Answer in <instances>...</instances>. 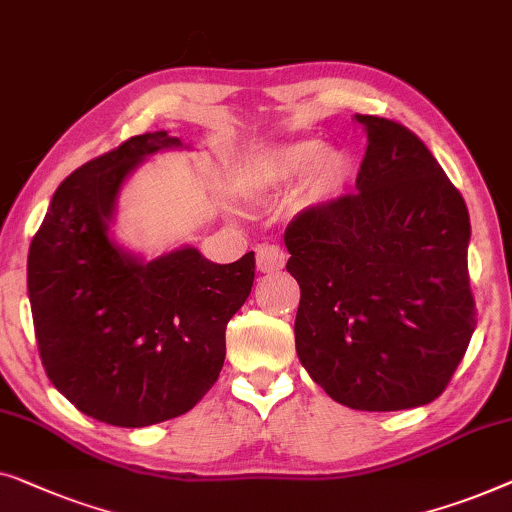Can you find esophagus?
<instances>
[{"instance_id":"34e87169","label":"esophagus","mask_w":512,"mask_h":512,"mask_svg":"<svg viewBox=\"0 0 512 512\" xmlns=\"http://www.w3.org/2000/svg\"><path fill=\"white\" fill-rule=\"evenodd\" d=\"M285 253L278 246H259L257 248V271L276 273L285 266Z\"/></svg>"}]
</instances>
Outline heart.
Listing matches in <instances>:
<instances>
[{
  "label": "heart",
  "instance_id": "obj_1",
  "mask_svg": "<svg viewBox=\"0 0 512 512\" xmlns=\"http://www.w3.org/2000/svg\"><path fill=\"white\" fill-rule=\"evenodd\" d=\"M241 181L253 197H278L299 183V206L322 208L350 187L352 162L343 150L327 148L320 139H294L255 150Z\"/></svg>",
  "mask_w": 512,
  "mask_h": 512
}]
</instances>
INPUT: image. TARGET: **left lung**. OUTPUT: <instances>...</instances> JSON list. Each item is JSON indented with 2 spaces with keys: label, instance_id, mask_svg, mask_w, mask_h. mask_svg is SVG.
Listing matches in <instances>:
<instances>
[{
  "label": "left lung",
  "instance_id": "obj_1",
  "mask_svg": "<svg viewBox=\"0 0 512 512\" xmlns=\"http://www.w3.org/2000/svg\"><path fill=\"white\" fill-rule=\"evenodd\" d=\"M355 120L369 141L357 192L285 232L301 290L294 345L343 406L417 408L445 390L475 329L469 208L410 129Z\"/></svg>",
  "mask_w": 512,
  "mask_h": 512
}]
</instances>
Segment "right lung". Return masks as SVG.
I'll return each mask as SVG.
<instances>
[{
	"label": "right lung",
	"mask_w": 512,
	"mask_h": 512,
	"mask_svg": "<svg viewBox=\"0 0 512 512\" xmlns=\"http://www.w3.org/2000/svg\"><path fill=\"white\" fill-rule=\"evenodd\" d=\"M169 132L132 136L57 187L27 255V292L50 383L81 413L150 427L197 406L225 364L227 322L248 299L255 253L215 264L183 246L146 259L115 241L122 185Z\"/></svg>",
	"instance_id": "obj_1"
}]
</instances>
